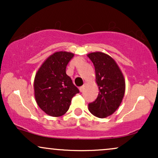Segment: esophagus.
Returning a JSON list of instances; mask_svg holds the SVG:
<instances>
[{
	"instance_id": "1",
	"label": "esophagus",
	"mask_w": 158,
	"mask_h": 158,
	"mask_svg": "<svg viewBox=\"0 0 158 158\" xmlns=\"http://www.w3.org/2000/svg\"><path fill=\"white\" fill-rule=\"evenodd\" d=\"M85 85H82V86H81L80 88H79V90H80L81 92H83V90H85Z\"/></svg>"
}]
</instances>
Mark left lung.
<instances>
[{
	"label": "left lung",
	"instance_id": "8db88e82",
	"mask_svg": "<svg viewBox=\"0 0 158 158\" xmlns=\"http://www.w3.org/2000/svg\"><path fill=\"white\" fill-rule=\"evenodd\" d=\"M95 68L96 81L99 94L94 102L88 104V109L95 117L105 118L119 108L125 94L124 77L116 61L101 52L88 54Z\"/></svg>",
	"mask_w": 158,
	"mask_h": 158
}]
</instances>
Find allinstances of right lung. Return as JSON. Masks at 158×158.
Segmentation results:
<instances>
[{"mask_svg":"<svg viewBox=\"0 0 158 158\" xmlns=\"http://www.w3.org/2000/svg\"><path fill=\"white\" fill-rule=\"evenodd\" d=\"M72 52H54L41 64L34 80L35 98L43 111L60 117L68 111L71 99L79 90L66 74V67L73 57Z\"/></svg>","mask_w":158,"mask_h":158,"instance_id":"obj_1","label":"right lung"}]
</instances>
